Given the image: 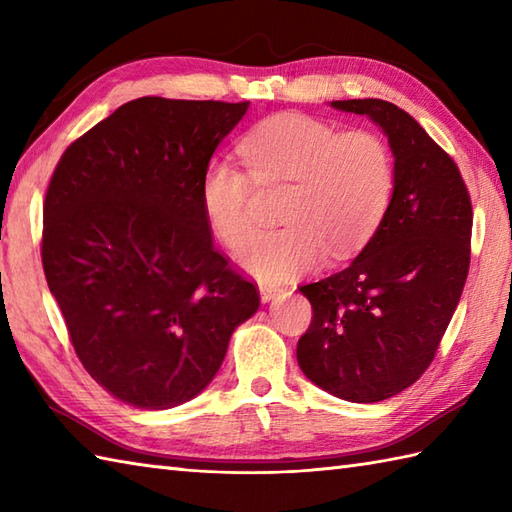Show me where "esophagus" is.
Listing matches in <instances>:
<instances>
[{
  "label": "esophagus",
  "instance_id": "1",
  "mask_svg": "<svg viewBox=\"0 0 512 512\" xmlns=\"http://www.w3.org/2000/svg\"><path fill=\"white\" fill-rule=\"evenodd\" d=\"M279 288L277 286H259V297H262V301L264 303H268V301H273L277 295H279Z\"/></svg>",
  "mask_w": 512,
  "mask_h": 512
}]
</instances>
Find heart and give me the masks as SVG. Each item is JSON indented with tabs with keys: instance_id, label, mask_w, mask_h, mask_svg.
Wrapping results in <instances>:
<instances>
[{
	"instance_id": "heart-1",
	"label": "heart",
	"mask_w": 512,
	"mask_h": 512,
	"mask_svg": "<svg viewBox=\"0 0 512 512\" xmlns=\"http://www.w3.org/2000/svg\"><path fill=\"white\" fill-rule=\"evenodd\" d=\"M239 151L251 173L226 156L211 158L200 200L215 235L235 248L255 226V184H290L279 211L286 226L257 233L237 250L239 266L266 284L310 273L328 255H354L374 235L394 193V156L369 129L343 132L319 118L281 114L248 132Z\"/></svg>"
}]
</instances>
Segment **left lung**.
<instances>
[{
	"instance_id": "1",
	"label": "left lung",
	"mask_w": 512,
	"mask_h": 512,
	"mask_svg": "<svg viewBox=\"0 0 512 512\" xmlns=\"http://www.w3.org/2000/svg\"><path fill=\"white\" fill-rule=\"evenodd\" d=\"M332 107L365 114L383 129L396 182L354 262L299 288L312 323L297 361L328 394L378 402L424 374L458 308L471 264V195L453 158L398 105L352 99Z\"/></svg>"
}]
</instances>
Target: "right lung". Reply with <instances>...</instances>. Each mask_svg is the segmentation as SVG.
I'll return each instance as SVG.
<instances>
[{"mask_svg":"<svg viewBox=\"0 0 512 512\" xmlns=\"http://www.w3.org/2000/svg\"><path fill=\"white\" fill-rule=\"evenodd\" d=\"M244 103L143 96L65 149L43 202L41 262L88 374L138 409L195 398L255 284L217 253L200 180Z\"/></svg>","mask_w":512,"mask_h":512,"instance_id":"add662e5","label":"right lung"}]
</instances>
